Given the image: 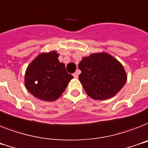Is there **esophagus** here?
I'll list each match as a JSON object with an SVG mask.
<instances>
[{"label":"esophagus","instance_id":"esophagus-1","mask_svg":"<svg viewBox=\"0 0 148 148\" xmlns=\"http://www.w3.org/2000/svg\"><path fill=\"white\" fill-rule=\"evenodd\" d=\"M79 71L77 70L74 74H73V76H74V78H75V79H77V78L79 77Z\"/></svg>","mask_w":148,"mask_h":148}]
</instances>
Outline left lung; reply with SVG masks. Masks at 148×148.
Returning <instances> with one entry per match:
<instances>
[{
    "mask_svg": "<svg viewBox=\"0 0 148 148\" xmlns=\"http://www.w3.org/2000/svg\"><path fill=\"white\" fill-rule=\"evenodd\" d=\"M80 82L88 96L105 100L114 96L127 81L124 67L106 53H94L83 57L79 64Z\"/></svg>",
    "mask_w": 148,
    "mask_h": 148,
    "instance_id": "1",
    "label": "left lung"
}]
</instances>
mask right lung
<instances>
[{"mask_svg":"<svg viewBox=\"0 0 148 148\" xmlns=\"http://www.w3.org/2000/svg\"><path fill=\"white\" fill-rule=\"evenodd\" d=\"M53 51L39 55L27 67L25 86L34 96L43 101H55L64 92L73 76Z\"/></svg>","mask_w":148,"mask_h":148,"instance_id":"obj_1","label":"right lung"}]
</instances>
